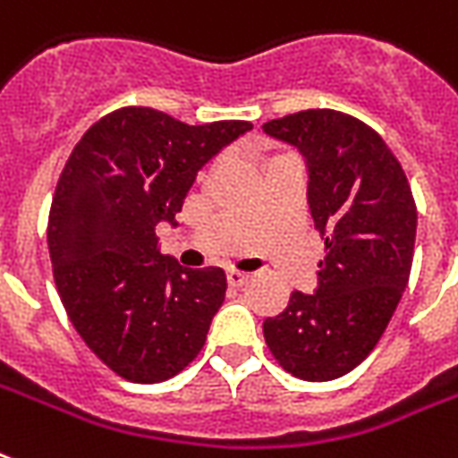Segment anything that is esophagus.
Wrapping results in <instances>:
<instances>
[{
    "label": "esophagus",
    "mask_w": 458,
    "mask_h": 458,
    "mask_svg": "<svg viewBox=\"0 0 458 458\" xmlns=\"http://www.w3.org/2000/svg\"><path fill=\"white\" fill-rule=\"evenodd\" d=\"M250 284V276L240 274V271H228V285L230 288H242Z\"/></svg>",
    "instance_id": "1"
}]
</instances>
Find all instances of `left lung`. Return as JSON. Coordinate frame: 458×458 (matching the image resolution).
Segmentation results:
<instances>
[{
    "label": "left lung",
    "mask_w": 458,
    "mask_h": 458,
    "mask_svg": "<svg viewBox=\"0 0 458 458\" xmlns=\"http://www.w3.org/2000/svg\"><path fill=\"white\" fill-rule=\"evenodd\" d=\"M307 163V204L324 240L317 291L264 322L278 365L307 382L358 368L382 338L413 264L415 211L403 167L365 122L302 110L264 124Z\"/></svg>",
    "instance_id": "obj_1"
}]
</instances>
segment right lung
Returning <instances> with one entry per match:
<instances>
[{
	"label": "right lung",
	"instance_id": "1",
	"mask_svg": "<svg viewBox=\"0 0 458 458\" xmlns=\"http://www.w3.org/2000/svg\"><path fill=\"white\" fill-rule=\"evenodd\" d=\"M250 129L122 107L81 136L59 174L47 223L59 298L86 345L129 382H165L204 348L225 274L160 254L156 225H174L199 170Z\"/></svg>",
	"mask_w": 458,
	"mask_h": 458
}]
</instances>
